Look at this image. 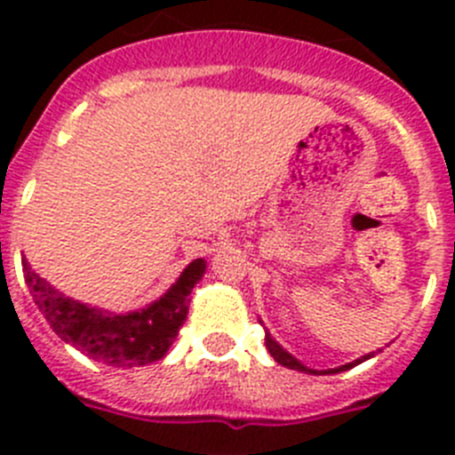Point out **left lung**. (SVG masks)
Listing matches in <instances>:
<instances>
[{
    "mask_svg": "<svg viewBox=\"0 0 455 455\" xmlns=\"http://www.w3.org/2000/svg\"><path fill=\"white\" fill-rule=\"evenodd\" d=\"M267 348H268V353H271V355H273V360H275V363L284 364V367H289V369H299V371L316 373L315 369H307V367H303V364H300L299 360H296V357H293V355H289V353L284 351V348L280 347V344H277L275 339H271V337H268V335H267ZM369 357H371V355H364V357H360V360H355V363H348V364H344V367H339V369H328V371H323V373H337V371H347V369H351V367H355V364L364 363V360H369Z\"/></svg>",
    "mask_w": 455,
    "mask_h": 455,
    "instance_id": "obj_1",
    "label": "left lung"
}]
</instances>
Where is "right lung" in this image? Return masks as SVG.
Here are the masks:
<instances>
[{"mask_svg": "<svg viewBox=\"0 0 455 455\" xmlns=\"http://www.w3.org/2000/svg\"><path fill=\"white\" fill-rule=\"evenodd\" d=\"M27 287L36 305L63 341L111 367H140L166 355L188 312V293L204 273V259H193L180 280L150 307L132 315H107L66 299L22 259Z\"/></svg>", "mask_w": 455, "mask_h": 455, "instance_id": "right-lung-1", "label": "right lung"}]
</instances>
